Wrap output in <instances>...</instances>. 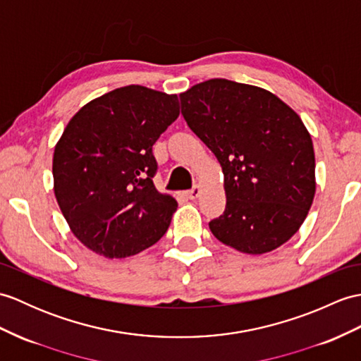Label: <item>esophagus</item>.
<instances>
[{"label":"esophagus","instance_id":"34e87169","mask_svg":"<svg viewBox=\"0 0 361 361\" xmlns=\"http://www.w3.org/2000/svg\"><path fill=\"white\" fill-rule=\"evenodd\" d=\"M200 194H201L200 186H194L190 190H188L186 195H188V198H190V200H195V198L200 197Z\"/></svg>","mask_w":361,"mask_h":361}]
</instances>
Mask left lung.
<instances>
[{
    "mask_svg": "<svg viewBox=\"0 0 361 361\" xmlns=\"http://www.w3.org/2000/svg\"><path fill=\"white\" fill-rule=\"evenodd\" d=\"M181 114L224 175L226 209L209 223L216 240L259 255L303 224L315 195L312 138L272 92L214 78L180 94Z\"/></svg>",
    "mask_w": 361,
    "mask_h": 361,
    "instance_id": "8db88e82",
    "label": "left lung"
}]
</instances>
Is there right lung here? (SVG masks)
<instances>
[{"label": "right lung", "instance_id": "obj_1", "mask_svg": "<svg viewBox=\"0 0 361 361\" xmlns=\"http://www.w3.org/2000/svg\"><path fill=\"white\" fill-rule=\"evenodd\" d=\"M177 95L130 85L72 116L54 152V190L72 233L106 258L155 245L177 201L154 184L152 146L178 118Z\"/></svg>", "mask_w": 361, "mask_h": 361}]
</instances>
